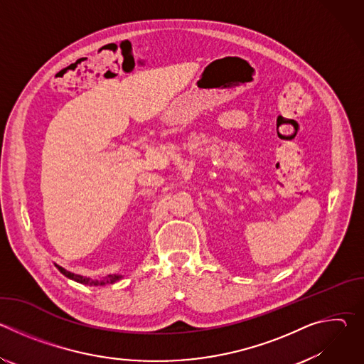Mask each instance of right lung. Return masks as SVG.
Listing matches in <instances>:
<instances>
[{
	"label": "right lung",
	"mask_w": 364,
	"mask_h": 364,
	"mask_svg": "<svg viewBox=\"0 0 364 364\" xmlns=\"http://www.w3.org/2000/svg\"><path fill=\"white\" fill-rule=\"evenodd\" d=\"M55 267L69 279L72 281H76L79 284H83V285H89V287H103V285H112L118 281H121L124 278V275L121 274H112V275H108L105 278H89V277H83V275H77V274H73V272H69L66 271L65 268H62L60 265H56Z\"/></svg>",
	"instance_id": "add662e5"
}]
</instances>
